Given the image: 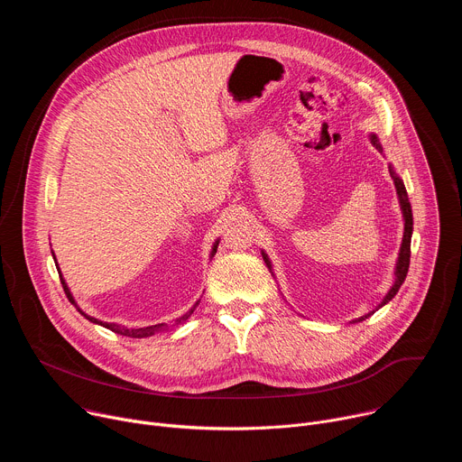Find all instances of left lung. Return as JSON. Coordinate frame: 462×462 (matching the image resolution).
Wrapping results in <instances>:
<instances>
[{
    "instance_id": "obj_1",
    "label": "left lung",
    "mask_w": 462,
    "mask_h": 462,
    "mask_svg": "<svg viewBox=\"0 0 462 462\" xmlns=\"http://www.w3.org/2000/svg\"><path fill=\"white\" fill-rule=\"evenodd\" d=\"M371 143H373L378 150H382L380 144H378V139H376L374 135H371ZM389 173H391V179H393V182H394V188H397L399 199H401V208H402V216H404V237H402V246H401V254H399V261H397V271H394V283H393V287L389 289V292L385 294V298L382 300V303H380L378 307H382V305H385L387 301H391V300L394 298V294L399 292V289H401V285L404 283V280H406V274H408V269H410L411 234H413V214H411V205H410V199H408L406 186H404L402 179L393 171V168H389ZM263 259H265L267 267L271 269V261H269V257H267L265 254H263ZM373 312H374V310H373ZM373 312H369V314H365V316H360L358 319H355V323H356V321H364V319L369 318Z\"/></svg>"
}]
</instances>
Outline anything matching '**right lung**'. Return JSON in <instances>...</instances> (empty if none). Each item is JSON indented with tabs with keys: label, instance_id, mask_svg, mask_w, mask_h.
<instances>
[{
	"label": "right lung",
	"instance_id": "right-lung-1",
	"mask_svg": "<svg viewBox=\"0 0 462 462\" xmlns=\"http://www.w3.org/2000/svg\"><path fill=\"white\" fill-rule=\"evenodd\" d=\"M217 245H219V241H216V245H214V248H212V255L216 254V250H217ZM56 261V259H54ZM60 274V273H58ZM60 282H61V287H63V291H65V296H68V300L77 307V310L82 314V316H86L89 321H93V323H98V325H102V327H106V328H109V331H113V333H116V335H122V337H127V338H146V337H152V335H155V333H159V331H164V328L168 327L166 323H157V325H148V327H139V328H127V327H124V325H116V323H107V321H100V319H97V318H91V316H88L86 312H82L80 309H79V305H77V301H75V298H73V294H71V291H69V287H68V283H65V280L60 276ZM199 305V301H197L186 314H182L179 319H177V323H180V321H186L189 316H191V312L195 310V307Z\"/></svg>",
	"mask_w": 462,
	"mask_h": 462
}]
</instances>
